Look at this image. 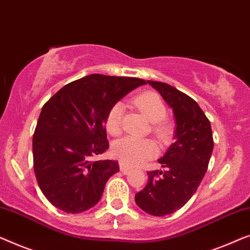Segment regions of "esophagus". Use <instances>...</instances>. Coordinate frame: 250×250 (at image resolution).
Listing matches in <instances>:
<instances>
[{
  "mask_svg": "<svg viewBox=\"0 0 250 250\" xmlns=\"http://www.w3.org/2000/svg\"><path fill=\"white\" fill-rule=\"evenodd\" d=\"M120 170H121V172H124L125 174H126V173H128V172L131 171L132 168L130 167H128V165H125V164L120 163Z\"/></svg>",
  "mask_w": 250,
  "mask_h": 250,
  "instance_id": "obj_1",
  "label": "esophagus"
}]
</instances>
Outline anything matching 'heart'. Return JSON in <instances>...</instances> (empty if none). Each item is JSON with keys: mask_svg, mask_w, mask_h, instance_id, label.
<instances>
[{"mask_svg": "<svg viewBox=\"0 0 250 250\" xmlns=\"http://www.w3.org/2000/svg\"><path fill=\"white\" fill-rule=\"evenodd\" d=\"M135 106L152 121L153 135L165 143L172 135V125L167 118V106L162 98L154 91H145L133 97ZM125 113V105L121 102L114 103L108 110L105 119V126L112 136H119L122 130V118ZM156 145L150 139H140L128 136L118 140L112 147V154L115 159L128 167L142 165L155 156Z\"/></svg>", "mask_w": 250, "mask_h": 250, "instance_id": "b5f03b06", "label": "heart"}]
</instances>
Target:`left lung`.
Listing matches in <instances>:
<instances>
[{"instance_id":"1","label":"left lung","mask_w":250,"mask_h":250,"mask_svg":"<svg viewBox=\"0 0 250 250\" xmlns=\"http://www.w3.org/2000/svg\"><path fill=\"white\" fill-rule=\"evenodd\" d=\"M172 107L175 142L159 160L164 171H149L148 182L135 200L154 216L180 209L199 187L212 155L214 142L210 122L199 105L187 94L167 83L147 80Z\"/></svg>"}]
</instances>
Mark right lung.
Here are the masks:
<instances>
[{
  "mask_svg": "<svg viewBox=\"0 0 250 250\" xmlns=\"http://www.w3.org/2000/svg\"><path fill=\"white\" fill-rule=\"evenodd\" d=\"M146 82L89 75L68 83L44 104L33 137L34 171L42 192L56 208L77 214L96 205L117 161H93L108 148L110 107Z\"/></svg>",
  "mask_w": 250,
  "mask_h": 250,
  "instance_id": "obj_1",
  "label": "right lung"
}]
</instances>
